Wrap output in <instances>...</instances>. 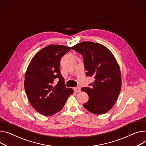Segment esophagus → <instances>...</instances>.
<instances>
[{"label":"esophagus","instance_id":"34e87169","mask_svg":"<svg viewBox=\"0 0 146 146\" xmlns=\"http://www.w3.org/2000/svg\"><path fill=\"white\" fill-rule=\"evenodd\" d=\"M74 91L75 92H80L81 91V88L79 86H77L76 88H74Z\"/></svg>","mask_w":146,"mask_h":146}]
</instances>
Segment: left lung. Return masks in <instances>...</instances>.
<instances>
[{
    "label": "left lung",
    "mask_w": 146,
    "mask_h": 146,
    "mask_svg": "<svg viewBox=\"0 0 146 146\" xmlns=\"http://www.w3.org/2000/svg\"><path fill=\"white\" fill-rule=\"evenodd\" d=\"M72 48L82 55L86 75L95 78L90 88L81 89L89 96L83 106L94 114L106 113L114 106L121 86L120 67L114 55L103 45L91 41L81 42Z\"/></svg>",
    "instance_id": "8db88e82"
}]
</instances>
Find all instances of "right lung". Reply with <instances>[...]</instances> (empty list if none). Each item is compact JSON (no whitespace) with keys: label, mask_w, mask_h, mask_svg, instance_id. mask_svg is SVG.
<instances>
[{"label":"right lung","mask_w":146,"mask_h":146,"mask_svg":"<svg viewBox=\"0 0 146 146\" xmlns=\"http://www.w3.org/2000/svg\"><path fill=\"white\" fill-rule=\"evenodd\" d=\"M71 47L51 44L32 58L25 74V89L30 105L40 114L50 116L61 111L74 92L65 86L60 71V60ZM59 81L55 85L54 81Z\"/></svg>","instance_id":"right-lung-1"}]
</instances>
